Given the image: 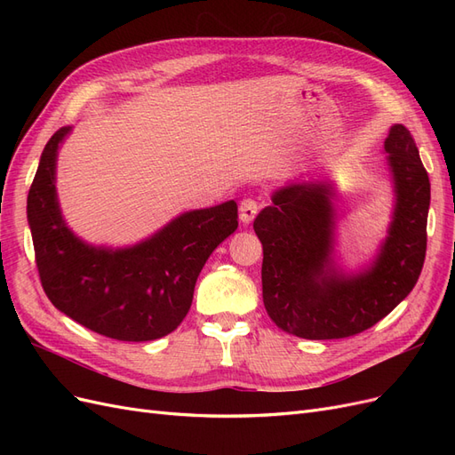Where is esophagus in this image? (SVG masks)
Returning <instances> with one entry per match:
<instances>
[{
	"label": "esophagus",
	"mask_w": 455,
	"mask_h": 455,
	"mask_svg": "<svg viewBox=\"0 0 455 455\" xmlns=\"http://www.w3.org/2000/svg\"><path fill=\"white\" fill-rule=\"evenodd\" d=\"M258 211H259V204H258L256 199H252V197L243 199L241 204H239V218H241V222H243V224H251L252 220L256 218Z\"/></svg>",
	"instance_id": "obj_1"
}]
</instances>
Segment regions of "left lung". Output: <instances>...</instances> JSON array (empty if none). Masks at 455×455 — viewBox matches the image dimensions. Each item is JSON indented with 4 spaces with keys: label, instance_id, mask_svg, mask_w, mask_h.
<instances>
[{
    "label": "left lung",
    "instance_id": "1",
    "mask_svg": "<svg viewBox=\"0 0 455 455\" xmlns=\"http://www.w3.org/2000/svg\"><path fill=\"white\" fill-rule=\"evenodd\" d=\"M396 206L389 237L370 271L346 279L330 267L334 214L326 186L283 188L256 220L264 246L261 296L283 332L306 339L361 334L416 286L427 252L431 184L414 139L395 125L385 139Z\"/></svg>",
    "mask_w": 455,
    "mask_h": 455
}]
</instances>
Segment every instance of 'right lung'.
I'll use <instances>...</instances> for the list:
<instances>
[{
    "mask_svg": "<svg viewBox=\"0 0 455 455\" xmlns=\"http://www.w3.org/2000/svg\"><path fill=\"white\" fill-rule=\"evenodd\" d=\"M68 131L51 136L28 194L41 286L54 307L100 336L119 341L167 336L188 315L204 261L237 229V203L182 214L127 251L92 249L64 226L54 191V161Z\"/></svg>",
    "mask_w": 455,
    "mask_h": 455,
    "instance_id": "obj_1",
    "label": "right lung"
}]
</instances>
